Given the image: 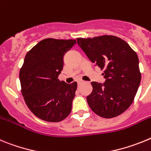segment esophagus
Here are the masks:
<instances>
[{"label": "esophagus", "mask_w": 151, "mask_h": 151, "mask_svg": "<svg viewBox=\"0 0 151 151\" xmlns=\"http://www.w3.org/2000/svg\"><path fill=\"white\" fill-rule=\"evenodd\" d=\"M84 81H82V80H79V81H77V84L78 85H81V83H83Z\"/></svg>", "instance_id": "1"}]
</instances>
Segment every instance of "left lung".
<instances>
[{"label":"left lung","mask_w":151,"mask_h":151,"mask_svg":"<svg viewBox=\"0 0 151 151\" xmlns=\"http://www.w3.org/2000/svg\"><path fill=\"white\" fill-rule=\"evenodd\" d=\"M77 42L89 59L104 69L105 83L91 82L93 91L86 97L89 106L106 119L121 115L133 103L141 83L137 55L116 36L78 38Z\"/></svg>","instance_id":"left-lung-1"}]
</instances>
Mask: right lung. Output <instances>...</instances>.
Instances as JSON below:
<instances>
[{
	"instance_id": "right-lung-1",
	"label": "right lung",
	"mask_w": 151,
	"mask_h": 151,
	"mask_svg": "<svg viewBox=\"0 0 151 151\" xmlns=\"http://www.w3.org/2000/svg\"><path fill=\"white\" fill-rule=\"evenodd\" d=\"M76 44L73 39H45L25 57L19 70L21 92L30 111L44 121H62L71 112L77 82L58 79L64 66V56Z\"/></svg>"
}]
</instances>
